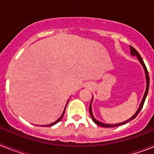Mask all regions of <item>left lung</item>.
<instances>
[{
    "instance_id": "1",
    "label": "left lung",
    "mask_w": 154,
    "mask_h": 154,
    "mask_svg": "<svg viewBox=\"0 0 154 154\" xmlns=\"http://www.w3.org/2000/svg\"><path fill=\"white\" fill-rule=\"evenodd\" d=\"M130 53H131V55H133V56L135 55V56L137 57L139 62H140V64L143 65V69H144V72H145V75H146V91H145V93H144V95H143V99H142V101H141L140 105V106H139L138 109H137V111L136 112V113L134 114V115H133L131 118H130V119H127L126 121H124V122H123V123H116V124H106V123H101V122H99V121H98L97 119H96L95 118H94L93 114H92V101H91L90 106H89V113H90L91 117H92V121H93L94 123H96V124L99 125V126H103V127H114V126H120V125L125 124V123H128V122H130V121L133 120V119H135V118L137 116V115L139 114V112H140L141 109L143 108V104H144L145 99H146V96H147L148 90H149V75H148L147 69H146V65H145V64H144L142 58H141L140 55L139 54L138 51H137V50L134 48L132 47V46H130Z\"/></svg>"
}]
</instances>
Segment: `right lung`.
Returning <instances> with one entry per match:
<instances>
[{"mask_svg":"<svg viewBox=\"0 0 154 154\" xmlns=\"http://www.w3.org/2000/svg\"><path fill=\"white\" fill-rule=\"evenodd\" d=\"M68 102H69V100H68ZM68 102H67V103H66V106H67V104H68ZM66 106H65V109H64V111H63V112H62V116H60V118H59V119H57V120L55 121V122H54V123H51V124H49V125H47V126H53V125L56 124V123H58V122H59V121H60L61 119H62V117H63V116H64V113H65V108H66Z\"/></svg>","mask_w":154,"mask_h":154,"instance_id":"obj_1","label":"right lung"}]
</instances>
